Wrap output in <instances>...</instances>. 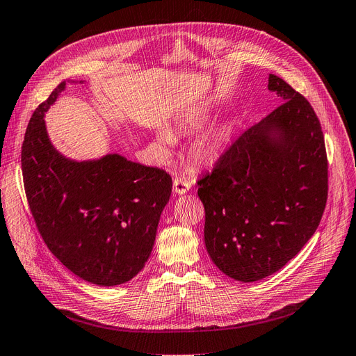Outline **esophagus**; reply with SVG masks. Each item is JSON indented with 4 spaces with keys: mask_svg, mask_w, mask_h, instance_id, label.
<instances>
[{
    "mask_svg": "<svg viewBox=\"0 0 356 356\" xmlns=\"http://www.w3.org/2000/svg\"><path fill=\"white\" fill-rule=\"evenodd\" d=\"M190 188H191V184L185 179V178H182V177H177L175 179H174V193H177V194H185L187 191H190Z\"/></svg>",
    "mask_w": 356,
    "mask_h": 356,
    "instance_id": "34e87169",
    "label": "esophagus"
}]
</instances>
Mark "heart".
<instances>
[{
    "label": "heart",
    "instance_id": "1",
    "mask_svg": "<svg viewBox=\"0 0 356 356\" xmlns=\"http://www.w3.org/2000/svg\"><path fill=\"white\" fill-rule=\"evenodd\" d=\"M207 114L200 113L197 115H194L190 120H187L185 126H188L191 129H197L201 127L202 123H204ZM159 138L162 142L165 143H171L172 138L171 134L168 131H161ZM230 138V126L227 124H222L218 126L217 129L206 133L204 136H201L198 140H195L193 143V146L190 147V156L191 159L198 163V165H211L214 163L220 154H222L225 146L227 145V140Z\"/></svg>",
    "mask_w": 356,
    "mask_h": 356
}]
</instances>
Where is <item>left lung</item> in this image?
<instances>
[{"mask_svg": "<svg viewBox=\"0 0 356 356\" xmlns=\"http://www.w3.org/2000/svg\"><path fill=\"white\" fill-rule=\"evenodd\" d=\"M282 104L245 130L198 178L204 242L227 277L252 282L277 273L314 234L327 201L323 131L309 101L277 75Z\"/></svg>", "mask_w": 356, "mask_h": 356, "instance_id": "obj_1", "label": "left lung"}]
</instances>
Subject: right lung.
<instances>
[{"label":"right lung","instance_id":"obj_1","mask_svg":"<svg viewBox=\"0 0 356 356\" xmlns=\"http://www.w3.org/2000/svg\"><path fill=\"white\" fill-rule=\"evenodd\" d=\"M63 88L60 82L36 108L24 134L29 207L49 250L75 275L106 286L123 284L149 259L172 178L120 155L87 162L63 158L43 120Z\"/></svg>","mask_w":356,"mask_h":356}]
</instances>
